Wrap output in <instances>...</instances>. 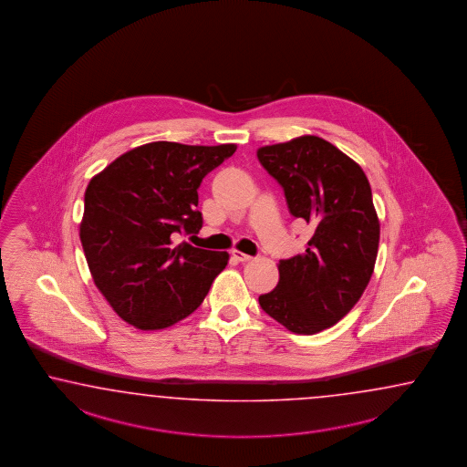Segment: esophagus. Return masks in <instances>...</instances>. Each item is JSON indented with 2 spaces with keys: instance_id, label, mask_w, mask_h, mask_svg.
<instances>
[{
  "instance_id": "1",
  "label": "esophagus",
  "mask_w": 467,
  "mask_h": 467,
  "mask_svg": "<svg viewBox=\"0 0 467 467\" xmlns=\"http://www.w3.org/2000/svg\"><path fill=\"white\" fill-rule=\"evenodd\" d=\"M233 258L234 260H238V262H250L251 258L253 256H250V254H246V253H243V251L234 250L233 251Z\"/></svg>"
}]
</instances>
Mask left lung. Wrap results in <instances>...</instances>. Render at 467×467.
<instances>
[{"label":"left lung","mask_w":467,"mask_h":467,"mask_svg":"<svg viewBox=\"0 0 467 467\" xmlns=\"http://www.w3.org/2000/svg\"><path fill=\"white\" fill-rule=\"evenodd\" d=\"M256 155L282 185L290 214L314 229L304 254L278 263V285L260 306L296 334H317L337 324L371 280L379 243L371 187L354 160L314 135Z\"/></svg>","instance_id":"obj_1"}]
</instances>
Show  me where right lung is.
<instances>
[{
	"instance_id": "add662e5",
	"label": "right lung",
	"mask_w": 467,
	"mask_h": 467,
	"mask_svg": "<svg viewBox=\"0 0 467 467\" xmlns=\"http://www.w3.org/2000/svg\"><path fill=\"white\" fill-rule=\"evenodd\" d=\"M236 145L153 141L94 175L84 195L80 243L92 280L114 312L137 329L171 327L202 304L226 251L173 244L199 233L197 189Z\"/></svg>"
}]
</instances>
